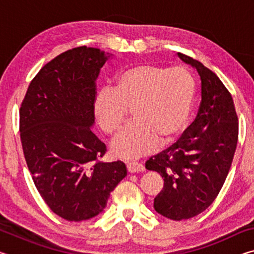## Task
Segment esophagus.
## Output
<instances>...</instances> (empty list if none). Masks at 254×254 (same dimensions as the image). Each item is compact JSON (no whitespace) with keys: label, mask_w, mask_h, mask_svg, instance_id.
Returning <instances> with one entry per match:
<instances>
[{"label":"esophagus","mask_w":254,"mask_h":254,"mask_svg":"<svg viewBox=\"0 0 254 254\" xmlns=\"http://www.w3.org/2000/svg\"><path fill=\"white\" fill-rule=\"evenodd\" d=\"M127 168L128 170V173H141V171H144V166L142 163L140 162H135V161H132V162H128L127 165Z\"/></svg>","instance_id":"obj_1"}]
</instances>
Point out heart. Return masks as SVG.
Returning <instances> with one entry per match:
<instances>
[{
  "mask_svg": "<svg viewBox=\"0 0 254 254\" xmlns=\"http://www.w3.org/2000/svg\"><path fill=\"white\" fill-rule=\"evenodd\" d=\"M196 84L189 71L154 64H135L123 68L114 86L98 89L93 112L106 134L118 133L132 109L133 122L112 142L114 156L135 159L152 152L158 143H173L190 117Z\"/></svg>",
  "mask_w": 254,
  "mask_h": 254,
  "instance_id": "obj_1",
  "label": "heart"
}]
</instances>
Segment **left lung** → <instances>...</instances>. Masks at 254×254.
<instances>
[{
	"label": "left lung",
	"instance_id": "8db88e82",
	"mask_svg": "<svg viewBox=\"0 0 254 254\" xmlns=\"http://www.w3.org/2000/svg\"><path fill=\"white\" fill-rule=\"evenodd\" d=\"M198 71L201 102L195 121L168 149L149 158L145 168L163 178L153 207L170 220H188L216 198L229 174L239 136L233 98L215 72L178 53Z\"/></svg>",
	"mask_w": 254,
	"mask_h": 254
}]
</instances>
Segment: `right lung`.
Listing matches in <instances>:
<instances>
[{
	"instance_id": "1",
	"label": "right lung",
	"mask_w": 254,
	"mask_h": 254,
	"mask_svg": "<svg viewBox=\"0 0 254 254\" xmlns=\"http://www.w3.org/2000/svg\"><path fill=\"white\" fill-rule=\"evenodd\" d=\"M109 54L77 47L41 68L20 107V137L33 183L58 216L80 222L105 208L127 176L122 161L103 162L106 147L92 132L95 80Z\"/></svg>"
}]
</instances>
